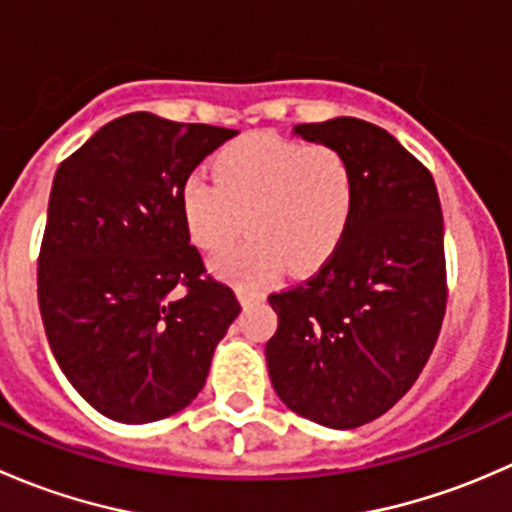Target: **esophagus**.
Here are the masks:
<instances>
[{
	"mask_svg": "<svg viewBox=\"0 0 512 512\" xmlns=\"http://www.w3.org/2000/svg\"><path fill=\"white\" fill-rule=\"evenodd\" d=\"M237 297H240L242 304H252V302H262L265 299V292L255 287H245V285H237Z\"/></svg>",
	"mask_w": 512,
	"mask_h": 512,
	"instance_id": "esophagus-1",
	"label": "esophagus"
}]
</instances>
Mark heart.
I'll return each instance as SVG.
<instances>
[{"label":"heart","mask_w":512,"mask_h":512,"mask_svg":"<svg viewBox=\"0 0 512 512\" xmlns=\"http://www.w3.org/2000/svg\"><path fill=\"white\" fill-rule=\"evenodd\" d=\"M213 173L183 180L180 210L195 245L210 252L227 250L247 225L250 240L215 260L230 280L260 285L282 267L314 270L352 220L354 170L329 146L245 138L218 153Z\"/></svg>","instance_id":"heart-1"}]
</instances>
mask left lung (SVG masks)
Returning <instances> with one entry per match:
<instances>
[{"label":"left lung","mask_w":512,"mask_h":512,"mask_svg":"<svg viewBox=\"0 0 512 512\" xmlns=\"http://www.w3.org/2000/svg\"><path fill=\"white\" fill-rule=\"evenodd\" d=\"M294 136L354 170L347 232L304 285L270 294L267 371L289 411L356 428L391 409L426 366L446 312L443 213L431 173L374 123H302Z\"/></svg>","instance_id":"1"}]
</instances>
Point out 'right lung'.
I'll list each match as a JSON object with an SVG mask.
<instances>
[{
	"label": "right lung",
	"instance_id": "right-lung-1",
	"mask_svg": "<svg viewBox=\"0 0 512 512\" xmlns=\"http://www.w3.org/2000/svg\"><path fill=\"white\" fill-rule=\"evenodd\" d=\"M232 136L138 111L56 170L36 277L41 319L66 379L106 418L183 411L240 314L235 292L205 277L180 210L183 180Z\"/></svg>",
	"mask_w": 512,
	"mask_h": 512
}]
</instances>
